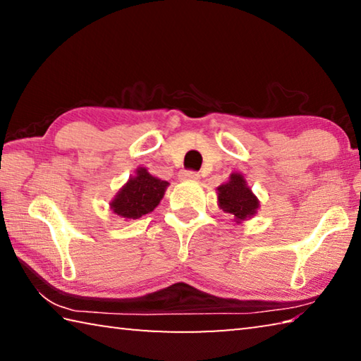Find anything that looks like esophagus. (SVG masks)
Segmentation results:
<instances>
[{
    "instance_id": "1",
    "label": "esophagus",
    "mask_w": 361,
    "mask_h": 361,
    "mask_svg": "<svg viewBox=\"0 0 361 361\" xmlns=\"http://www.w3.org/2000/svg\"><path fill=\"white\" fill-rule=\"evenodd\" d=\"M181 180H199V173L194 172V170H183L180 173Z\"/></svg>"
}]
</instances>
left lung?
I'll return each mask as SVG.
<instances>
[{"label": "left lung", "mask_w": 361, "mask_h": 361, "mask_svg": "<svg viewBox=\"0 0 361 361\" xmlns=\"http://www.w3.org/2000/svg\"><path fill=\"white\" fill-rule=\"evenodd\" d=\"M218 202L219 207L226 213H231L237 221L255 215L259 207L258 199L245 185V180L240 173H232L229 181L218 188Z\"/></svg>", "instance_id": "8db88e82"}]
</instances>
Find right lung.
<instances>
[{"mask_svg": "<svg viewBox=\"0 0 361 361\" xmlns=\"http://www.w3.org/2000/svg\"><path fill=\"white\" fill-rule=\"evenodd\" d=\"M167 181L154 178L146 169H138L133 176L121 189L111 202V209L126 219H138L156 209L164 197Z\"/></svg>", "mask_w": 361, "mask_h": 361, "instance_id": "obj_1", "label": "right lung"}]
</instances>
